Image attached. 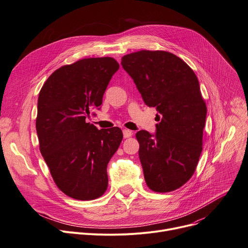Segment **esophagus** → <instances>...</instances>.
Here are the masks:
<instances>
[{
    "instance_id": "34e87169",
    "label": "esophagus",
    "mask_w": 248,
    "mask_h": 248,
    "mask_svg": "<svg viewBox=\"0 0 248 248\" xmlns=\"http://www.w3.org/2000/svg\"><path fill=\"white\" fill-rule=\"evenodd\" d=\"M132 135H133V132L131 130H128V129H124L123 130V136H124V138H130Z\"/></svg>"
}]
</instances>
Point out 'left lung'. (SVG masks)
Masks as SVG:
<instances>
[{
	"instance_id": "8db88e82",
	"label": "left lung",
	"mask_w": 248,
	"mask_h": 248,
	"mask_svg": "<svg viewBox=\"0 0 248 248\" xmlns=\"http://www.w3.org/2000/svg\"><path fill=\"white\" fill-rule=\"evenodd\" d=\"M121 64L149 107H156V135L137 132L144 178L156 193L172 192L194 175L202 151L206 105L194 70L164 50L124 55Z\"/></svg>"
}]
</instances>
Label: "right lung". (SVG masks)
<instances>
[{
	"label": "right lung",
	"instance_id": "obj_1",
	"mask_svg": "<svg viewBox=\"0 0 248 248\" xmlns=\"http://www.w3.org/2000/svg\"><path fill=\"white\" fill-rule=\"evenodd\" d=\"M119 69L113 58L84 59L50 74L37 100L35 127L40 151L58 187L80 201L101 197L108 186L107 165L123 139L120 128L98 130L86 122L102 104Z\"/></svg>",
	"mask_w": 248,
	"mask_h": 248
}]
</instances>
